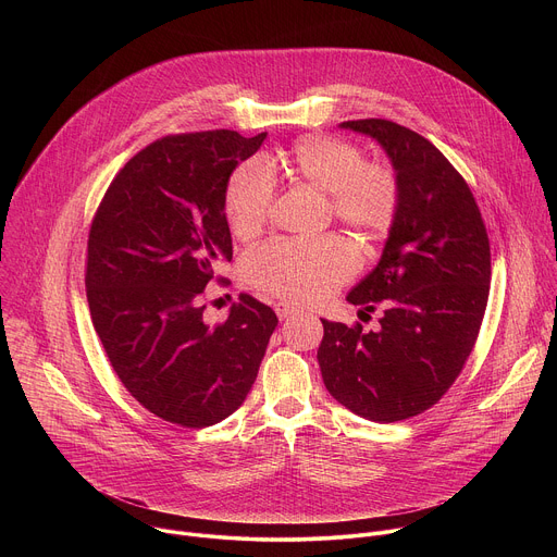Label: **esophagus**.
<instances>
[{"label": "esophagus", "mask_w": 557, "mask_h": 557, "mask_svg": "<svg viewBox=\"0 0 557 557\" xmlns=\"http://www.w3.org/2000/svg\"><path fill=\"white\" fill-rule=\"evenodd\" d=\"M275 312H277L280 320H288V317L297 314V308L290 306V304H286V301H280V304H275Z\"/></svg>", "instance_id": "esophagus-1"}]
</instances>
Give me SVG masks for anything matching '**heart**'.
Segmentation results:
<instances>
[{
  "instance_id": "obj_1",
  "label": "heart",
  "mask_w": 557,
  "mask_h": 557,
  "mask_svg": "<svg viewBox=\"0 0 557 557\" xmlns=\"http://www.w3.org/2000/svg\"><path fill=\"white\" fill-rule=\"evenodd\" d=\"M295 181L308 183L329 198V211L366 237L385 233L401 205L396 174L381 163H366L359 145L310 134L284 153ZM275 200V176L260 158L237 165L224 187V215L233 235L253 237L269 222ZM357 269V256L344 235L317 240H271L243 260L245 280L288 304H312L337 290Z\"/></svg>"
}]
</instances>
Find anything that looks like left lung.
Wrapping results in <instances>:
<instances>
[{"instance_id": "left-lung-1", "label": "left lung", "mask_w": 557, "mask_h": 557, "mask_svg": "<svg viewBox=\"0 0 557 557\" xmlns=\"http://www.w3.org/2000/svg\"><path fill=\"white\" fill-rule=\"evenodd\" d=\"M342 127L381 143L401 205L379 264L348 293L368 312L383 306L381 329L322 320L317 359L342 406L394 423L438 404L471 355L490 297V235L469 185L428 138L385 119Z\"/></svg>"}]
</instances>
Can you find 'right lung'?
Segmentation results:
<instances>
[{
	"mask_svg": "<svg viewBox=\"0 0 557 557\" xmlns=\"http://www.w3.org/2000/svg\"><path fill=\"white\" fill-rule=\"evenodd\" d=\"M264 138L233 129L158 138L114 176L92 218L95 331L134 399L183 428L213 425L245 404L277 326L273 308L247 293L215 326L200 304L233 256L226 181Z\"/></svg>",
	"mask_w": 557,
	"mask_h": 557,
	"instance_id": "add662e5",
	"label": "right lung"
}]
</instances>
